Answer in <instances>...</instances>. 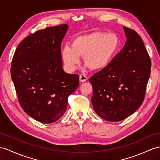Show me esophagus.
Instances as JSON below:
<instances>
[{
  "mask_svg": "<svg viewBox=\"0 0 160 160\" xmlns=\"http://www.w3.org/2000/svg\"><path fill=\"white\" fill-rule=\"evenodd\" d=\"M86 80H87V77L86 76L84 75H80V76H79L80 82L83 83V82H85V81H86Z\"/></svg>",
  "mask_w": 160,
  "mask_h": 160,
  "instance_id": "esophagus-1",
  "label": "esophagus"
}]
</instances>
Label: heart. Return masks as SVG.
Wrapping results in <instances>:
<instances>
[{
  "label": "heart",
  "instance_id": "b5f03b06",
  "mask_svg": "<svg viewBox=\"0 0 160 160\" xmlns=\"http://www.w3.org/2000/svg\"><path fill=\"white\" fill-rule=\"evenodd\" d=\"M120 49V39L113 33L93 32L76 37L71 45H66L61 55L66 68L75 71L84 56V64L93 71L106 68Z\"/></svg>",
  "mask_w": 160,
  "mask_h": 160
}]
</instances>
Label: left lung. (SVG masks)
Masks as SVG:
<instances>
[{
  "instance_id": "1",
  "label": "left lung",
  "mask_w": 160,
  "mask_h": 160,
  "mask_svg": "<svg viewBox=\"0 0 160 160\" xmlns=\"http://www.w3.org/2000/svg\"><path fill=\"white\" fill-rule=\"evenodd\" d=\"M126 42L108 67L94 74L92 103L96 114L112 122L127 118L145 98L151 62L141 37L123 27Z\"/></svg>"
}]
</instances>
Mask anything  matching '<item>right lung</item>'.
<instances>
[{"label":"right lung","mask_w":160,"mask_h":160,"mask_svg":"<svg viewBox=\"0 0 160 160\" xmlns=\"http://www.w3.org/2000/svg\"><path fill=\"white\" fill-rule=\"evenodd\" d=\"M68 28L62 24L30 34L12 60L11 75L19 104L41 123H53L63 116L68 96L79 86V75L62 68L60 47Z\"/></svg>","instance_id":"1"}]
</instances>
